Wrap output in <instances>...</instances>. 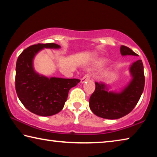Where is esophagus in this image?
Segmentation results:
<instances>
[{"label": "esophagus", "instance_id": "34e87169", "mask_svg": "<svg viewBox=\"0 0 157 157\" xmlns=\"http://www.w3.org/2000/svg\"><path fill=\"white\" fill-rule=\"evenodd\" d=\"M90 78H91V76H90L89 74H88V73L85 74L83 78H82V79H81V82H82V83H84V82H85L86 81L89 80Z\"/></svg>", "mask_w": 157, "mask_h": 157}]
</instances>
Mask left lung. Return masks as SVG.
<instances>
[{
    "label": "left lung",
    "mask_w": 157,
    "mask_h": 157,
    "mask_svg": "<svg viewBox=\"0 0 157 157\" xmlns=\"http://www.w3.org/2000/svg\"><path fill=\"white\" fill-rule=\"evenodd\" d=\"M122 55H134L129 48L121 46ZM133 79L121 94L106 91L105 84L95 82V89L89 99V107L95 115L106 119H118L127 115L137 105L144 90L145 75L141 60L132 63L130 67Z\"/></svg>",
    "instance_id": "1"
}]
</instances>
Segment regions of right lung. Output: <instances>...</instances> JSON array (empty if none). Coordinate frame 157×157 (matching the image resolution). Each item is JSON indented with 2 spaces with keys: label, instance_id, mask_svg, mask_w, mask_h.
Wrapping results in <instances>:
<instances>
[{
  "label": "right lung",
  "instance_id": "1",
  "mask_svg": "<svg viewBox=\"0 0 157 157\" xmlns=\"http://www.w3.org/2000/svg\"><path fill=\"white\" fill-rule=\"evenodd\" d=\"M44 48H59L60 46L54 43L38 44L23 50L17 61L15 88L18 98L26 109L36 115L50 116L62 109L69 90L80 80L48 78L34 72L33 58Z\"/></svg>",
  "mask_w": 157,
  "mask_h": 157
}]
</instances>
